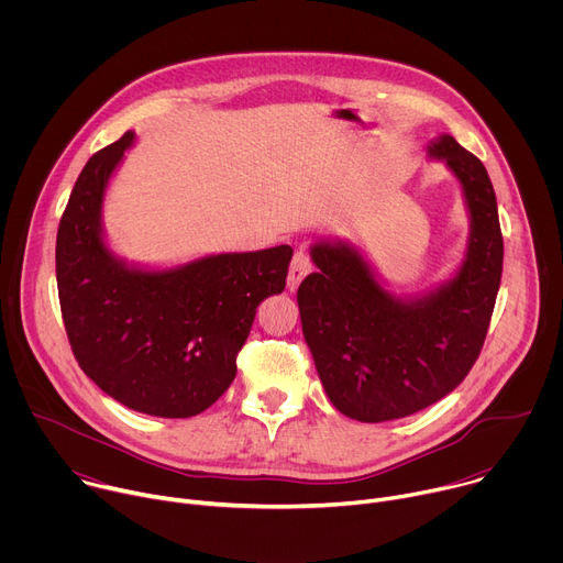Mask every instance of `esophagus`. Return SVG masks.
Wrapping results in <instances>:
<instances>
[{"label":"esophagus","instance_id":"1","mask_svg":"<svg viewBox=\"0 0 563 563\" xmlns=\"http://www.w3.org/2000/svg\"><path fill=\"white\" fill-rule=\"evenodd\" d=\"M311 272V261H309V254L300 247L294 258H291V265H289V274H287V287L289 291L298 289V285L302 283V278Z\"/></svg>","mask_w":563,"mask_h":563}]
</instances>
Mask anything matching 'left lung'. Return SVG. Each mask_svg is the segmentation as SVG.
Returning <instances> with one entry per match:
<instances>
[{
	"label": "left lung",
	"instance_id": "8db88e82",
	"mask_svg": "<svg viewBox=\"0 0 563 563\" xmlns=\"http://www.w3.org/2000/svg\"><path fill=\"white\" fill-rule=\"evenodd\" d=\"M461 185L465 256L426 294L396 296L365 252L341 238L309 247L316 274L298 287L305 343L332 406L356 421L410 417L450 394L484 347L504 269L497 196L484 163L452 135L428 144Z\"/></svg>",
	"mask_w": 563,
	"mask_h": 563
}]
</instances>
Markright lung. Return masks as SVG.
<instances>
[{"mask_svg": "<svg viewBox=\"0 0 563 563\" xmlns=\"http://www.w3.org/2000/svg\"><path fill=\"white\" fill-rule=\"evenodd\" d=\"M135 142L126 131L79 174L57 229L55 276L70 350L129 410L189 419L235 378L258 305L285 289L294 250L209 254L176 267L126 263L107 243L109 183Z\"/></svg>", "mask_w": 563, "mask_h": 563, "instance_id": "add662e5", "label": "right lung"}]
</instances>
